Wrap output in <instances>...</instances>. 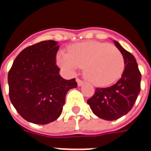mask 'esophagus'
I'll return each mask as SVG.
<instances>
[{"mask_svg": "<svg viewBox=\"0 0 151 151\" xmlns=\"http://www.w3.org/2000/svg\"><path fill=\"white\" fill-rule=\"evenodd\" d=\"M77 82H78V85L80 86H82L83 83H84V82L82 81V80H81L80 78H77Z\"/></svg>", "mask_w": 151, "mask_h": 151, "instance_id": "obj_1", "label": "esophagus"}]
</instances>
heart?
I'll return each instance as SVG.
<instances>
[{"mask_svg": "<svg viewBox=\"0 0 151 151\" xmlns=\"http://www.w3.org/2000/svg\"><path fill=\"white\" fill-rule=\"evenodd\" d=\"M57 62L71 73L85 67L86 78L99 86L116 82L124 68V60L120 50L109 43L94 41L72 45L69 54L60 52Z\"/></svg>", "mask_w": 151, "mask_h": 151, "instance_id": "b5f03b06", "label": "heart"}]
</instances>
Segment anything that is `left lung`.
Masks as SVG:
<instances>
[{"label": "left lung", "instance_id": "left-lung-1", "mask_svg": "<svg viewBox=\"0 0 151 151\" xmlns=\"http://www.w3.org/2000/svg\"><path fill=\"white\" fill-rule=\"evenodd\" d=\"M114 43L124 60V69L118 81L108 87H97L87 100L93 113L106 120L119 119L132 109L141 90L142 74L135 57L124 49L118 42Z\"/></svg>", "mask_w": 151, "mask_h": 151}]
</instances>
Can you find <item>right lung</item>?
<instances>
[{
	"instance_id": "add662e5",
	"label": "right lung",
	"mask_w": 151,
	"mask_h": 151,
	"mask_svg": "<svg viewBox=\"0 0 151 151\" xmlns=\"http://www.w3.org/2000/svg\"><path fill=\"white\" fill-rule=\"evenodd\" d=\"M58 49L54 40L35 43L18 54L9 71L10 101L29 122L46 124L56 120L62 112L67 92L78 86L75 78L65 80L59 74Z\"/></svg>"
}]
</instances>
